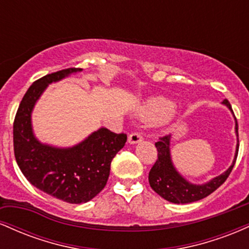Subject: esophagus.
Wrapping results in <instances>:
<instances>
[{
    "mask_svg": "<svg viewBox=\"0 0 249 249\" xmlns=\"http://www.w3.org/2000/svg\"><path fill=\"white\" fill-rule=\"evenodd\" d=\"M127 141L130 144H137V142H141L142 141V136L139 132H133L128 136Z\"/></svg>",
    "mask_w": 249,
    "mask_h": 249,
    "instance_id": "esophagus-1",
    "label": "esophagus"
}]
</instances>
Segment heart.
I'll return each mask as SVG.
<instances>
[{
	"label": "heart",
	"instance_id": "1",
	"mask_svg": "<svg viewBox=\"0 0 249 249\" xmlns=\"http://www.w3.org/2000/svg\"><path fill=\"white\" fill-rule=\"evenodd\" d=\"M174 104L166 98H154L142 105L139 115L150 122H162L173 113Z\"/></svg>",
	"mask_w": 249,
	"mask_h": 249
}]
</instances>
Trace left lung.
Instances as JSON below:
<instances>
[{
	"label": "left lung",
	"instance_id": "8db88e82",
	"mask_svg": "<svg viewBox=\"0 0 249 249\" xmlns=\"http://www.w3.org/2000/svg\"><path fill=\"white\" fill-rule=\"evenodd\" d=\"M222 104L226 105L233 113L232 107L227 99H225ZM234 119H235V134L236 138H238V144H236L232 165L224 173H221L218 177H214L213 179L205 182V184L190 182L177 171L176 166L173 165L172 157H171V134L161 137L160 141L156 142V147L158 150V159L148 173V182H150V186L152 187L154 192L158 193L161 198L167 200V201L173 202V204H188V202L198 201V200L206 198L216 188L221 186L226 181V179L228 178L230 173L232 172L234 164L236 161V157H238V122H236L235 117H234Z\"/></svg>",
	"mask_w": 249,
	"mask_h": 249
}]
</instances>
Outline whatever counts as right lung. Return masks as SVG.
Returning a JSON list of instances; mask_svg holds the SVG:
<instances>
[{
  "label": "right lung",
  "instance_id": "obj_1",
  "mask_svg": "<svg viewBox=\"0 0 249 249\" xmlns=\"http://www.w3.org/2000/svg\"><path fill=\"white\" fill-rule=\"evenodd\" d=\"M82 69H65L34 82L28 89L14 121V152L19 170L31 185L70 204L93 199L107 185L112 159L126 142V134L101 127L71 147H57L36 138L31 113L51 83Z\"/></svg>",
  "mask_w": 249,
  "mask_h": 249
}]
</instances>
